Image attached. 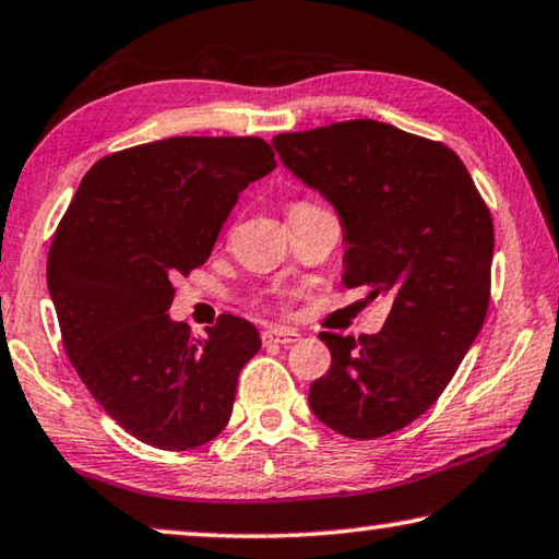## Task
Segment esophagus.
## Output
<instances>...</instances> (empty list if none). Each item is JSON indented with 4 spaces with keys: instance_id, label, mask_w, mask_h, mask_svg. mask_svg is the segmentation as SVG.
Instances as JSON below:
<instances>
[{
    "instance_id": "esophagus-1",
    "label": "esophagus",
    "mask_w": 559,
    "mask_h": 559,
    "mask_svg": "<svg viewBox=\"0 0 559 559\" xmlns=\"http://www.w3.org/2000/svg\"><path fill=\"white\" fill-rule=\"evenodd\" d=\"M297 340H299L297 329H287V326H270L262 332L264 344H295Z\"/></svg>"
}]
</instances>
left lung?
I'll list each match as a JSON object with an SVG mask.
<instances>
[{"label":"left lung","instance_id":"left-lung-1","mask_svg":"<svg viewBox=\"0 0 559 559\" xmlns=\"http://www.w3.org/2000/svg\"><path fill=\"white\" fill-rule=\"evenodd\" d=\"M272 145L340 213L344 285L391 297L379 334H319L332 366L309 406L346 438L399 431L436 404L486 322L490 210L448 145L371 118L280 133Z\"/></svg>","mask_w":559,"mask_h":559}]
</instances>
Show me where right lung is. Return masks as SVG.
<instances>
[{
	"label": "right lung",
	"instance_id": "obj_1",
	"mask_svg": "<svg viewBox=\"0 0 559 559\" xmlns=\"http://www.w3.org/2000/svg\"><path fill=\"white\" fill-rule=\"evenodd\" d=\"M254 135H178L100 158L53 233L49 295L73 369L108 416L163 451L205 445L230 420L237 377L260 352L247 319L195 340L166 314L250 182L274 170Z\"/></svg>",
	"mask_w": 559,
	"mask_h": 559
}]
</instances>
